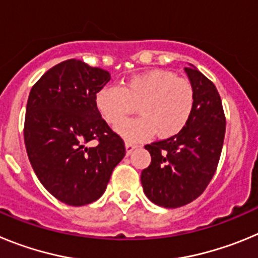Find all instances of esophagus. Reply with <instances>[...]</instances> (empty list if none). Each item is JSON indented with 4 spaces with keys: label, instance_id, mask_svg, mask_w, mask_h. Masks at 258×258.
<instances>
[{
    "label": "esophagus",
    "instance_id": "obj_1",
    "mask_svg": "<svg viewBox=\"0 0 258 258\" xmlns=\"http://www.w3.org/2000/svg\"><path fill=\"white\" fill-rule=\"evenodd\" d=\"M137 147H138V146H137L136 143L125 142V151H126V156H129V155H131L132 152L137 149Z\"/></svg>",
    "mask_w": 258,
    "mask_h": 258
}]
</instances>
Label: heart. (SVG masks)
<instances>
[{"label":"heart","instance_id":"obj_1","mask_svg":"<svg viewBox=\"0 0 258 258\" xmlns=\"http://www.w3.org/2000/svg\"><path fill=\"white\" fill-rule=\"evenodd\" d=\"M195 103L187 79L152 70L132 76L122 88L106 85L95 94V107L109 125H117L139 104L141 116L116 127L127 141H145L156 132L161 138L178 134L191 117Z\"/></svg>","mask_w":258,"mask_h":258}]
</instances>
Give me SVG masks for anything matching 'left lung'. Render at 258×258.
Wrapping results in <instances>:
<instances>
[{
    "label": "left lung",
    "instance_id": "8db88e82",
    "mask_svg": "<svg viewBox=\"0 0 258 258\" xmlns=\"http://www.w3.org/2000/svg\"><path fill=\"white\" fill-rule=\"evenodd\" d=\"M184 72L195 94L190 120L178 134L145 146L151 164L141 174L143 191L164 208L186 206L206 190L217 169L226 129L214 84L192 64Z\"/></svg>",
    "mask_w": 258,
    "mask_h": 258
}]
</instances>
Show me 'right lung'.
Returning <instances> with one entry per match:
<instances>
[{"instance_id":"1","label":"right lung","mask_w":258,"mask_h":258,"mask_svg":"<svg viewBox=\"0 0 258 258\" xmlns=\"http://www.w3.org/2000/svg\"><path fill=\"white\" fill-rule=\"evenodd\" d=\"M109 80L107 71L68 59L45 72L29 93L24 121L28 159L44 187L68 206L99 199L125 156L122 140L95 107V94ZM93 139L98 145L88 148Z\"/></svg>"}]
</instances>
